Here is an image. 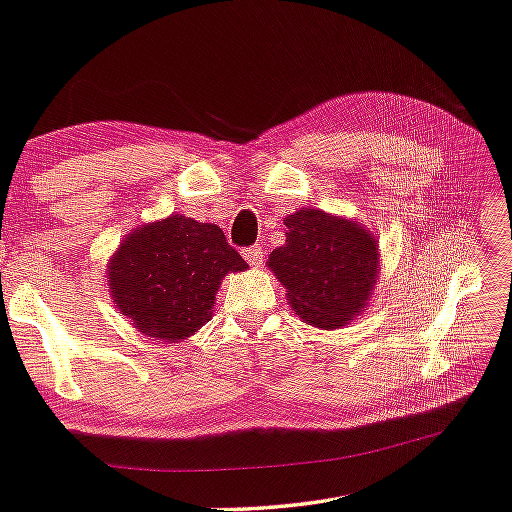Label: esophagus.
<instances>
[{
	"label": "esophagus",
	"instance_id": "esophagus-1",
	"mask_svg": "<svg viewBox=\"0 0 512 512\" xmlns=\"http://www.w3.org/2000/svg\"><path fill=\"white\" fill-rule=\"evenodd\" d=\"M244 259L250 264V266H259L264 262V253L262 248L259 246H250V248H244Z\"/></svg>",
	"mask_w": 512,
	"mask_h": 512
}]
</instances>
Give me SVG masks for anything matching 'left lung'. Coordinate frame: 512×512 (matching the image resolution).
Wrapping results in <instances>:
<instances>
[{
  "instance_id": "left-lung-1",
  "label": "left lung",
  "mask_w": 512,
  "mask_h": 512,
  "mask_svg": "<svg viewBox=\"0 0 512 512\" xmlns=\"http://www.w3.org/2000/svg\"><path fill=\"white\" fill-rule=\"evenodd\" d=\"M286 241L268 266L286 286L291 309L320 329L342 327L365 309L378 277V246L362 226L302 208L284 219Z\"/></svg>"
}]
</instances>
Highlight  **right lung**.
I'll use <instances>...</instances> for the list:
<instances>
[{"mask_svg": "<svg viewBox=\"0 0 512 512\" xmlns=\"http://www.w3.org/2000/svg\"><path fill=\"white\" fill-rule=\"evenodd\" d=\"M244 268L221 228L172 215L120 244L107 282L116 306L138 329L176 342L212 318L221 277Z\"/></svg>", "mask_w": 512, "mask_h": 512, "instance_id": "1", "label": "right lung"}]
</instances>
